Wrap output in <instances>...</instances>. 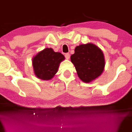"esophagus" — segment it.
<instances>
[{
	"instance_id": "esophagus-1",
	"label": "esophagus",
	"mask_w": 132,
	"mask_h": 132,
	"mask_svg": "<svg viewBox=\"0 0 132 132\" xmlns=\"http://www.w3.org/2000/svg\"><path fill=\"white\" fill-rule=\"evenodd\" d=\"M64 56H65V58H66V59H68V60L69 59V58H70V54H69V53L65 54Z\"/></svg>"
}]
</instances>
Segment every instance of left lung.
<instances>
[{
	"instance_id": "left-lung-1",
	"label": "left lung",
	"mask_w": 132,
	"mask_h": 132,
	"mask_svg": "<svg viewBox=\"0 0 132 132\" xmlns=\"http://www.w3.org/2000/svg\"><path fill=\"white\" fill-rule=\"evenodd\" d=\"M77 74L84 82H90L100 77L104 71V54L97 46L92 43L80 45L71 56Z\"/></svg>"
}]
</instances>
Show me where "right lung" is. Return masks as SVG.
I'll use <instances>...</instances> for the list:
<instances>
[{"label":"right lung","mask_w":132,"mask_h":132,"mask_svg":"<svg viewBox=\"0 0 132 132\" xmlns=\"http://www.w3.org/2000/svg\"><path fill=\"white\" fill-rule=\"evenodd\" d=\"M64 60L60 52H54L52 48H45L32 59L35 75L43 80H50L57 72L60 63Z\"/></svg>","instance_id":"1"}]
</instances>
